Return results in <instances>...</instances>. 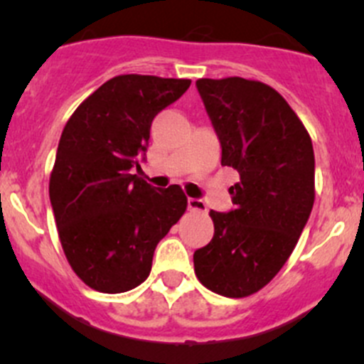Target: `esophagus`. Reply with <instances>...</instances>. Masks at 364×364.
I'll return each instance as SVG.
<instances>
[{"instance_id": "1", "label": "esophagus", "mask_w": 364, "mask_h": 364, "mask_svg": "<svg viewBox=\"0 0 364 364\" xmlns=\"http://www.w3.org/2000/svg\"><path fill=\"white\" fill-rule=\"evenodd\" d=\"M188 209H190V211L205 213V204H204V200L193 199V197H190V199H188Z\"/></svg>"}]
</instances>
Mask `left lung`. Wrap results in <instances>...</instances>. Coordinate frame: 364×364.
<instances>
[{
    "label": "left lung",
    "instance_id": "left-lung-1",
    "mask_svg": "<svg viewBox=\"0 0 364 364\" xmlns=\"http://www.w3.org/2000/svg\"><path fill=\"white\" fill-rule=\"evenodd\" d=\"M222 146V165L240 181L234 209L209 211L215 236L193 253L200 284L247 297L284 267L315 200L311 139L285 98L259 80L227 77L196 82Z\"/></svg>",
    "mask_w": 364,
    "mask_h": 364
}]
</instances>
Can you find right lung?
I'll return each instance as SVG.
<instances>
[{"instance_id": "right-lung-1", "label": "right lung", "mask_w": 364, "mask_h": 364, "mask_svg": "<svg viewBox=\"0 0 364 364\" xmlns=\"http://www.w3.org/2000/svg\"><path fill=\"white\" fill-rule=\"evenodd\" d=\"M190 82L112 77L65 124L50 172V205L70 266L95 291L119 294L141 285L156 245L185 213L178 185L156 190L132 168H141L156 114Z\"/></svg>"}]
</instances>
